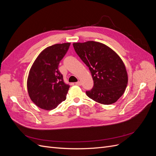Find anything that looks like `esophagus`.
Returning <instances> with one entry per match:
<instances>
[{
	"mask_svg": "<svg viewBox=\"0 0 156 156\" xmlns=\"http://www.w3.org/2000/svg\"><path fill=\"white\" fill-rule=\"evenodd\" d=\"M75 84H76V85H77V86H81V83L80 81H77V82L75 83Z\"/></svg>",
	"mask_w": 156,
	"mask_h": 156,
	"instance_id": "34e87169",
	"label": "esophagus"
}]
</instances>
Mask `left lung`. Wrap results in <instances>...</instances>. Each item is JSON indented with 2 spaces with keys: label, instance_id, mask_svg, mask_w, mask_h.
Here are the masks:
<instances>
[{
  "label": "left lung",
  "instance_id": "obj_1",
  "mask_svg": "<svg viewBox=\"0 0 156 156\" xmlns=\"http://www.w3.org/2000/svg\"><path fill=\"white\" fill-rule=\"evenodd\" d=\"M73 48L90 71L94 86L87 95L104 105L116 102L124 94L127 84L125 65L120 56L107 45L88 41L74 43Z\"/></svg>",
  "mask_w": 156,
  "mask_h": 156
}]
</instances>
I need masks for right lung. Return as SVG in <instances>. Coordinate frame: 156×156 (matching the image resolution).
<instances>
[{
  "mask_svg": "<svg viewBox=\"0 0 156 156\" xmlns=\"http://www.w3.org/2000/svg\"><path fill=\"white\" fill-rule=\"evenodd\" d=\"M70 43L47 48L37 56L30 69L27 88L31 100L42 109L52 110L66 98L69 86L63 81L58 65Z\"/></svg>",
  "mask_w": 156,
  "mask_h": 156,
  "instance_id": "add662e5",
  "label": "right lung"
}]
</instances>
